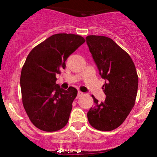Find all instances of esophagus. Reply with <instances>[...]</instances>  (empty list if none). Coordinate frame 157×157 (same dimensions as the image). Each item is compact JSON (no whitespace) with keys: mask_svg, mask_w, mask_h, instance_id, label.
<instances>
[{"mask_svg":"<svg viewBox=\"0 0 157 157\" xmlns=\"http://www.w3.org/2000/svg\"><path fill=\"white\" fill-rule=\"evenodd\" d=\"M82 94H83V93H82V91H78V93H77V98H79V97L82 96Z\"/></svg>","mask_w":157,"mask_h":157,"instance_id":"obj_1","label":"esophagus"}]
</instances>
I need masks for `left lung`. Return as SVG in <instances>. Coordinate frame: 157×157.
I'll return each mask as SVG.
<instances>
[{"label":"left lung","instance_id":"left-lung-1","mask_svg":"<svg viewBox=\"0 0 157 157\" xmlns=\"http://www.w3.org/2000/svg\"><path fill=\"white\" fill-rule=\"evenodd\" d=\"M86 43L100 75L105 80L102 89L106 95L101 102L91 95L94 105L87 113L88 120L97 130H114L134 106L138 89L136 67L130 55L109 37L89 35Z\"/></svg>","mask_w":157,"mask_h":157}]
</instances>
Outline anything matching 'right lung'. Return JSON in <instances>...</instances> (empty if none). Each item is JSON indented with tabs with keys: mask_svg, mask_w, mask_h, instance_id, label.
<instances>
[{
	"mask_svg": "<svg viewBox=\"0 0 157 157\" xmlns=\"http://www.w3.org/2000/svg\"><path fill=\"white\" fill-rule=\"evenodd\" d=\"M86 40L74 34L52 35L29 52L21 75L22 102L35 127L47 132L60 130L68 121L77 90H63L56 84V74Z\"/></svg>",
	"mask_w": 157,
	"mask_h": 157,
	"instance_id": "1",
	"label": "right lung"
}]
</instances>
